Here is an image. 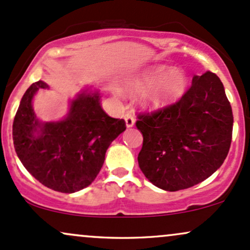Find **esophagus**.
Segmentation results:
<instances>
[{
  "label": "esophagus",
  "instance_id": "34e87169",
  "mask_svg": "<svg viewBox=\"0 0 250 250\" xmlns=\"http://www.w3.org/2000/svg\"><path fill=\"white\" fill-rule=\"evenodd\" d=\"M125 125H127V128H131L134 127L135 125V119L131 115H127L125 116Z\"/></svg>",
  "mask_w": 250,
  "mask_h": 250
}]
</instances>
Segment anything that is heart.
<instances>
[{"instance_id":"1","label":"heart","mask_w":250,"mask_h":250,"mask_svg":"<svg viewBox=\"0 0 250 250\" xmlns=\"http://www.w3.org/2000/svg\"><path fill=\"white\" fill-rule=\"evenodd\" d=\"M188 83V75L183 68L161 63L127 77L122 89L128 95L143 93L142 109L155 113L179 102L187 91Z\"/></svg>"}]
</instances>
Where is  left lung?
<instances>
[{
	"instance_id": "8db88e82",
	"label": "left lung",
	"mask_w": 250,
	"mask_h": 250,
	"mask_svg": "<svg viewBox=\"0 0 250 250\" xmlns=\"http://www.w3.org/2000/svg\"><path fill=\"white\" fill-rule=\"evenodd\" d=\"M233 111L215 74L194 75L182 99L151 115H140L143 136L137 156L143 175L157 188L186 189L208 179L230 148Z\"/></svg>"
}]
</instances>
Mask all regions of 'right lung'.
Returning a JSON list of instances; mask_svg holds the SVG:
<instances>
[{
    "label": "right lung",
    "mask_w": 250,
    "mask_h": 250,
    "mask_svg": "<svg viewBox=\"0 0 250 250\" xmlns=\"http://www.w3.org/2000/svg\"><path fill=\"white\" fill-rule=\"evenodd\" d=\"M43 81L30 85L22 96L13 123V140L20 161L45 187L75 193L96 179L111 142L125 130V120L113 119L101 107L100 89L85 87L69 100L59 121L43 122L33 108Z\"/></svg>",
    "instance_id": "right-lung-1"
}]
</instances>
